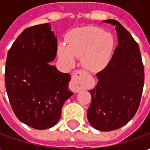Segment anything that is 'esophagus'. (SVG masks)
Returning <instances> with one entry per match:
<instances>
[{
	"mask_svg": "<svg viewBox=\"0 0 150 150\" xmlns=\"http://www.w3.org/2000/svg\"><path fill=\"white\" fill-rule=\"evenodd\" d=\"M85 75L86 73L83 71H76L73 74L72 80L69 84V88L72 91L79 92L84 89L86 85L83 81V78Z\"/></svg>",
	"mask_w": 150,
	"mask_h": 150,
	"instance_id": "1",
	"label": "esophagus"
}]
</instances>
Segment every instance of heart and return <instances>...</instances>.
<instances>
[{"label": "heart", "instance_id": "heart-1", "mask_svg": "<svg viewBox=\"0 0 150 150\" xmlns=\"http://www.w3.org/2000/svg\"><path fill=\"white\" fill-rule=\"evenodd\" d=\"M66 42L58 45V54L68 65L75 64V57H81L83 67L91 72L103 70L110 60L114 38L110 33L96 26L76 28L69 32Z\"/></svg>", "mask_w": 150, "mask_h": 150}]
</instances>
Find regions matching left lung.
<instances>
[{"instance_id":"8db88e82","label":"left lung","mask_w":150,"mask_h":150,"mask_svg":"<svg viewBox=\"0 0 150 150\" xmlns=\"http://www.w3.org/2000/svg\"><path fill=\"white\" fill-rule=\"evenodd\" d=\"M116 26L118 45L107 67L96 74L97 84L90 91L88 119L97 130L122 127L138 109L144 86V67L137 43L119 21H103Z\"/></svg>"}]
</instances>
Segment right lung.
<instances>
[{
    "instance_id": "right-lung-1",
    "label": "right lung",
    "mask_w": 150,
    "mask_h": 150,
    "mask_svg": "<svg viewBox=\"0 0 150 150\" xmlns=\"http://www.w3.org/2000/svg\"><path fill=\"white\" fill-rule=\"evenodd\" d=\"M57 54V38L49 23L25 29L8 50L5 88L18 120L38 130L60 119L62 108L73 95L71 75L50 64Z\"/></svg>"
}]
</instances>
